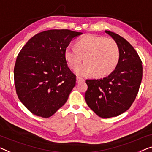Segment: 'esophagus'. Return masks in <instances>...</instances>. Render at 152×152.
I'll return each instance as SVG.
<instances>
[{
  "instance_id": "34e87169",
  "label": "esophagus",
  "mask_w": 152,
  "mask_h": 152,
  "mask_svg": "<svg viewBox=\"0 0 152 152\" xmlns=\"http://www.w3.org/2000/svg\"><path fill=\"white\" fill-rule=\"evenodd\" d=\"M84 81H85V79H83V78H80V77H79V76L76 77V83H81V82H84Z\"/></svg>"
}]
</instances>
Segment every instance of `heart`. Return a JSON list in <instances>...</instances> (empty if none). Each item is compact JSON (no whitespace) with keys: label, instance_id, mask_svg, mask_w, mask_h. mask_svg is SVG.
Masks as SVG:
<instances>
[{"label":"heart","instance_id":"heart-1","mask_svg":"<svg viewBox=\"0 0 152 152\" xmlns=\"http://www.w3.org/2000/svg\"><path fill=\"white\" fill-rule=\"evenodd\" d=\"M65 58L71 69H76L84 59L85 63L76 69L79 76L94 73L105 76L115 69L119 59V48L115 40L102 36L88 35L76 42V48L69 46L65 50Z\"/></svg>","mask_w":152,"mask_h":152}]
</instances>
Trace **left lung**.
Instances as JSON below:
<instances>
[{
  "label": "left lung",
  "instance_id": "left-lung-1",
  "mask_svg": "<svg viewBox=\"0 0 152 152\" xmlns=\"http://www.w3.org/2000/svg\"><path fill=\"white\" fill-rule=\"evenodd\" d=\"M119 48V59L114 71L103 78L86 80L88 89L85 99L87 105L103 118L119 116L135 100L142 77V61L127 40L105 30Z\"/></svg>",
  "mask_w": 152,
  "mask_h": 152
}]
</instances>
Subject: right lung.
Masks as SVG:
<instances>
[{"mask_svg": "<svg viewBox=\"0 0 152 152\" xmlns=\"http://www.w3.org/2000/svg\"><path fill=\"white\" fill-rule=\"evenodd\" d=\"M83 33L50 29L30 38L19 52L14 66L16 94L27 110L49 118L64 105L76 85L65 50Z\"/></svg>", "mask_w": 152, "mask_h": 152, "instance_id": "add662e5", "label": "right lung"}]
</instances>
